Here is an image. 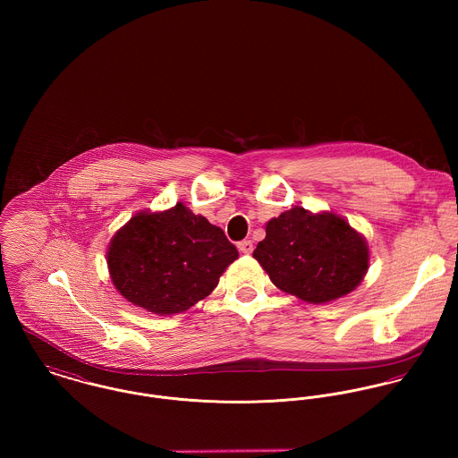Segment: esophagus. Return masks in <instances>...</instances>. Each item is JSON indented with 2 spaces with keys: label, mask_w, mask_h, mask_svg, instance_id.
Wrapping results in <instances>:
<instances>
[{
  "label": "esophagus",
  "mask_w": 458,
  "mask_h": 458,
  "mask_svg": "<svg viewBox=\"0 0 458 458\" xmlns=\"http://www.w3.org/2000/svg\"><path fill=\"white\" fill-rule=\"evenodd\" d=\"M238 249H240L242 254H252L254 252V243H252V240H243V242L238 243Z\"/></svg>",
  "instance_id": "obj_1"
}]
</instances>
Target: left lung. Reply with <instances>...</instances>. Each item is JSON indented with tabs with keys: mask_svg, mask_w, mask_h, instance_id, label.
<instances>
[{
	"mask_svg": "<svg viewBox=\"0 0 458 458\" xmlns=\"http://www.w3.org/2000/svg\"><path fill=\"white\" fill-rule=\"evenodd\" d=\"M254 258L278 289L309 303L345 296L369 267L367 243L349 222L300 206L266 224Z\"/></svg>",
	"mask_w": 458,
	"mask_h": 458,
	"instance_id": "left-lung-1",
	"label": "left lung"
}]
</instances>
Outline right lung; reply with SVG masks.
<instances>
[{
	"label": "right lung",
	"instance_id": "1",
	"mask_svg": "<svg viewBox=\"0 0 458 458\" xmlns=\"http://www.w3.org/2000/svg\"><path fill=\"white\" fill-rule=\"evenodd\" d=\"M238 259L224 231L185 204L162 213H137L107 252L116 289L137 307L171 316L189 310Z\"/></svg>",
	"mask_w": 458,
	"mask_h": 458
}]
</instances>
